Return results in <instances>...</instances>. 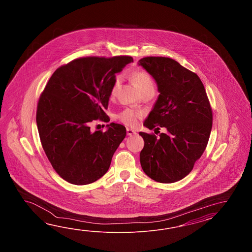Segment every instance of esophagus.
<instances>
[{
	"label": "esophagus",
	"instance_id": "1",
	"mask_svg": "<svg viewBox=\"0 0 252 252\" xmlns=\"http://www.w3.org/2000/svg\"><path fill=\"white\" fill-rule=\"evenodd\" d=\"M136 134H137L136 130H134L132 128H127V135L128 136H133V135H136Z\"/></svg>",
	"mask_w": 252,
	"mask_h": 252
}]
</instances>
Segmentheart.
Wrapping results in <instances>:
<instances>
[{
	"label": "heart",
	"mask_w": 252,
	"mask_h": 252,
	"mask_svg": "<svg viewBox=\"0 0 252 252\" xmlns=\"http://www.w3.org/2000/svg\"><path fill=\"white\" fill-rule=\"evenodd\" d=\"M130 77L140 92L150 89V88H154V84H153L152 78L150 77V75L148 73H146L144 71H141V70L133 71L130 74ZM120 83H121V78L117 77L114 81L112 90H111L112 95H114L116 94V91L120 86ZM141 116H142L141 113L137 112L133 109H126V110H124V112L120 113L119 118L124 124H126L128 126H135L138 124Z\"/></svg>",
	"instance_id": "obj_1"
}]
</instances>
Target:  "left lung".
<instances>
[{
	"label": "left lung",
	"mask_w": 252,
	"mask_h": 252,
	"mask_svg": "<svg viewBox=\"0 0 252 252\" xmlns=\"http://www.w3.org/2000/svg\"><path fill=\"white\" fill-rule=\"evenodd\" d=\"M141 65L154 79L159 95L145 120V127L166 133L139 132L144 148L139 155L145 174L159 183L187 177L203 155L213 126V113L198 75L174 59L147 57Z\"/></svg>",
	"instance_id": "obj_1"
}]
</instances>
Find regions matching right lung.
<instances>
[{
  "label": "right lung",
  "mask_w": 252,
  "mask_h": 252,
  "mask_svg": "<svg viewBox=\"0 0 252 252\" xmlns=\"http://www.w3.org/2000/svg\"><path fill=\"white\" fill-rule=\"evenodd\" d=\"M133 62L128 56L75 59L56 70L37 108V126L43 150L54 169L67 182H95L108 171L126 128L108 124L107 130L90 129L94 120L109 122V104L115 74Z\"/></svg>",
  "instance_id": "add662e5"
}]
</instances>
